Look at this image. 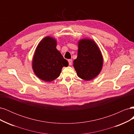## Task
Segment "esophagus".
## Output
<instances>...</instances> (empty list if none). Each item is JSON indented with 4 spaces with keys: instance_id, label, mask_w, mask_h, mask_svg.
I'll use <instances>...</instances> for the list:
<instances>
[{
    "instance_id": "1",
    "label": "esophagus",
    "mask_w": 134,
    "mask_h": 134,
    "mask_svg": "<svg viewBox=\"0 0 134 134\" xmlns=\"http://www.w3.org/2000/svg\"><path fill=\"white\" fill-rule=\"evenodd\" d=\"M68 62H69V65H72V60L71 59H69Z\"/></svg>"
}]
</instances>
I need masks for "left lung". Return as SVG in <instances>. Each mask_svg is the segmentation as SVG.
<instances>
[{
    "label": "left lung",
    "instance_id": "obj_1",
    "mask_svg": "<svg viewBox=\"0 0 134 134\" xmlns=\"http://www.w3.org/2000/svg\"><path fill=\"white\" fill-rule=\"evenodd\" d=\"M103 59L98 45L92 39L84 38L78 42L77 58L73 66L77 75L85 80H91L102 70Z\"/></svg>",
    "mask_w": 134,
    "mask_h": 134
}]
</instances>
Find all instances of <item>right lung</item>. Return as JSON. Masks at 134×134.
<instances>
[{"instance_id": "obj_1", "label": "right lung", "mask_w": 134, "mask_h": 134, "mask_svg": "<svg viewBox=\"0 0 134 134\" xmlns=\"http://www.w3.org/2000/svg\"><path fill=\"white\" fill-rule=\"evenodd\" d=\"M57 42L50 36L43 38L36 47L32 60V69L38 78L51 82L59 76L62 68L68 62L56 49Z\"/></svg>"}]
</instances>
